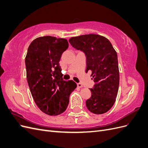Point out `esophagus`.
Returning a JSON list of instances; mask_svg holds the SVG:
<instances>
[{"label":"esophagus","instance_id":"34e87169","mask_svg":"<svg viewBox=\"0 0 148 148\" xmlns=\"http://www.w3.org/2000/svg\"><path fill=\"white\" fill-rule=\"evenodd\" d=\"M77 87L78 88H82L83 85L81 83H77Z\"/></svg>","mask_w":148,"mask_h":148}]
</instances>
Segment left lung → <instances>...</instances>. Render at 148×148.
<instances>
[{"mask_svg": "<svg viewBox=\"0 0 148 148\" xmlns=\"http://www.w3.org/2000/svg\"><path fill=\"white\" fill-rule=\"evenodd\" d=\"M69 42L74 48L84 53L86 72L91 71V76L95 83L90 89L91 96L86 101L88 109L95 114L107 112L114 104L119 90L117 52L108 39L98 34L72 37Z\"/></svg>", "mask_w": 148, "mask_h": 148, "instance_id": "left-lung-1", "label": "left lung"}]
</instances>
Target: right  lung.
Masks as SVG:
<instances>
[{
	"instance_id": "right-lung-1",
	"label": "right lung",
	"mask_w": 148,
	"mask_h": 148,
	"mask_svg": "<svg viewBox=\"0 0 148 148\" xmlns=\"http://www.w3.org/2000/svg\"><path fill=\"white\" fill-rule=\"evenodd\" d=\"M69 47L67 40L46 36L30 44L25 58L26 78L31 95L42 112L59 115L66 109L71 92L77 85L62 79L59 61Z\"/></svg>"
}]
</instances>
